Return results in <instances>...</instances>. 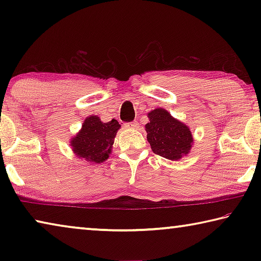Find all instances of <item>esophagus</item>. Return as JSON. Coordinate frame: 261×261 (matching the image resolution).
<instances>
[{
    "label": "esophagus",
    "mask_w": 261,
    "mask_h": 261,
    "mask_svg": "<svg viewBox=\"0 0 261 261\" xmlns=\"http://www.w3.org/2000/svg\"><path fill=\"white\" fill-rule=\"evenodd\" d=\"M125 126L126 127H130V129H137V127H138V123H137L136 121L135 122H130V123H126Z\"/></svg>",
    "instance_id": "esophagus-1"
}]
</instances>
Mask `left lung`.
<instances>
[{"label": "left lung", "instance_id": "1", "mask_svg": "<svg viewBox=\"0 0 261 261\" xmlns=\"http://www.w3.org/2000/svg\"><path fill=\"white\" fill-rule=\"evenodd\" d=\"M147 140L153 152L169 160L187 155L193 141L189 127L171 116L167 110L156 108L148 114Z\"/></svg>", "mask_w": 261, "mask_h": 261}]
</instances>
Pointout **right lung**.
Masks as SVG:
<instances>
[{"mask_svg": "<svg viewBox=\"0 0 261 261\" xmlns=\"http://www.w3.org/2000/svg\"><path fill=\"white\" fill-rule=\"evenodd\" d=\"M120 126L116 120L103 123L94 115L87 117L81 132L71 140L73 152L90 162H103L109 158L114 138Z\"/></svg>", "mask_w": 261, "mask_h": 261, "instance_id": "1", "label": "right lung"}]
</instances>
